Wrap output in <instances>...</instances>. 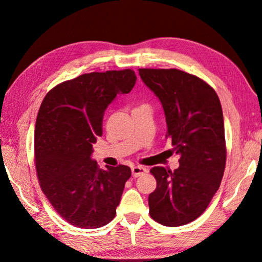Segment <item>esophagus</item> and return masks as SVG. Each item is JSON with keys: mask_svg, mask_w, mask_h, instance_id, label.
Segmentation results:
<instances>
[{"mask_svg": "<svg viewBox=\"0 0 262 262\" xmlns=\"http://www.w3.org/2000/svg\"><path fill=\"white\" fill-rule=\"evenodd\" d=\"M147 172V167L144 166H140V165H136V166H133L132 167V174L133 177H139L141 174H143Z\"/></svg>", "mask_w": 262, "mask_h": 262, "instance_id": "obj_1", "label": "esophagus"}]
</instances>
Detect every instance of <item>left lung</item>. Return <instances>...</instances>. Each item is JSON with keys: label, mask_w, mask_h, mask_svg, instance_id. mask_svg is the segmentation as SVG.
<instances>
[{"label": "left lung", "mask_w": 262, "mask_h": 262, "mask_svg": "<svg viewBox=\"0 0 262 262\" xmlns=\"http://www.w3.org/2000/svg\"><path fill=\"white\" fill-rule=\"evenodd\" d=\"M161 100L179 167L155 166L157 187L149 195V214L165 227H180L207 209L223 178L227 147L219 96L209 84L179 69H139Z\"/></svg>", "instance_id": "obj_1"}]
</instances>
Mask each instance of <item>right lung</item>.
I'll use <instances>...</instances> for the list:
<instances>
[{
    "label": "right lung",
    "mask_w": 262,
    "mask_h": 262,
    "mask_svg": "<svg viewBox=\"0 0 262 262\" xmlns=\"http://www.w3.org/2000/svg\"><path fill=\"white\" fill-rule=\"evenodd\" d=\"M134 70L83 74L48 91L34 130V163L42 193L62 219L74 227H104L130 178L126 165L99 168L92 145L103 135L105 110L115 97L129 94Z\"/></svg>",
    "instance_id": "1"
}]
</instances>
